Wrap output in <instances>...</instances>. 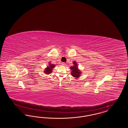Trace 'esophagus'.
Wrapping results in <instances>:
<instances>
[{"mask_svg": "<svg viewBox=\"0 0 128 128\" xmlns=\"http://www.w3.org/2000/svg\"><path fill=\"white\" fill-rule=\"evenodd\" d=\"M61 64H62V65H63V66H65L66 63H65V62H62V63H61Z\"/></svg>", "mask_w": 128, "mask_h": 128, "instance_id": "esophagus-1", "label": "esophagus"}]
</instances>
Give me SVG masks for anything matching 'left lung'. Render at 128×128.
<instances>
[{"label": "left lung", "mask_w": 128, "mask_h": 128, "mask_svg": "<svg viewBox=\"0 0 128 128\" xmlns=\"http://www.w3.org/2000/svg\"><path fill=\"white\" fill-rule=\"evenodd\" d=\"M73 63L74 64L73 66H72L70 68H71V70H72V75L74 77H78L80 76V73L79 72V70H78V68H77V63H76V62L73 61Z\"/></svg>", "instance_id": "left-lung-1"}]
</instances>
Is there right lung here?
I'll list each match as a JSON object with an SVG mask.
<instances>
[{"mask_svg": "<svg viewBox=\"0 0 128 128\" xmlns=\"http://www.w3.org/2000/svg\"><path fill=\"white\" fill-rule=\"evenodd\" d=\"M49 65L50 66L47 67V68H46V70H44V72L46 74H50L51 73L53 68H54L55 66V65L53 64H50Z\"/></svg>", "mask_w": 128, "mask_h": 128, "instance_id": "add662e5", "label": "right lung"}]
</instances>
